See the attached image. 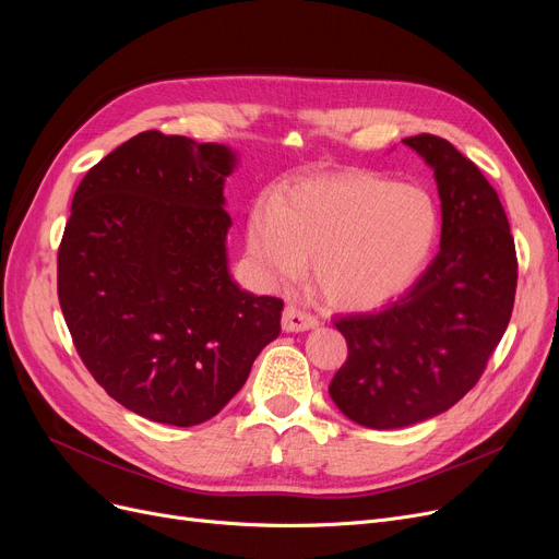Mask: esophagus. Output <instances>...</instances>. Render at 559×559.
Instances as JSON below:
<instances>
[{"instance_id": "34e87169", "label": "esophagus", "mask_w": 559, "mask_h": 559, "mask_svg": "<svg viewBox=\"0 0 559 559\" xmlns=\"http://www.w3.org/2000/svg\"><path fill=\"white\" fill-rule=\"evenodd\" d=\"M319 324V319L314 314H310L304 308L297 306H287L283 312V331L287 333H301V331H310Z\"/></svg>"}]
</instances>
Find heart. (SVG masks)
<instances>
[{
	"mask_svg": "<svg viewBox=\"0 0 559 559\" xmlns=\"http://www.w3.org/2000/svg\"><path fill=\"white\" fill-rule=\"evenodd\" d=\"M435 199L417 186L376 174L308 179L258 201L247 222V249L272 281H295L314 264L324 297L340 308H373L413 285L439 238Z\"/></svg>",
	"mask_w": 559,
	"mask_h": 559,
	"instance_id": "heart-1",
	"label": "heart"
}]
</instances>
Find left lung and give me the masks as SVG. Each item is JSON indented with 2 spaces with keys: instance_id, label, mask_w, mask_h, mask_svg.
I'll return each instance as SVG.
<instances>
[{
  "instance_id": "left-lung-1",
  "label": "left lung",
  "mask_w": 559,
  "mask_h": 559,
  "mask_svg": "<svg viewBox=\"0 0 559 559\" xmlns=\"http://www.w3.org/2000/svg\"><path fill=\"white\" fill-rule=\"evenodd\" d=\"M403 142L435 169L439 253L390 306L335 317L348 356L329 385L350 421L376 430L430 419L472 390L510 324L516 292L514 238L483 171L444 138Z\"/></svg>"
}]
</instances>
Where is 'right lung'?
Listing matches in <instances>:
<instances>
[{
    "instance_id": "obj_1",
    "label": "right lung",
    "mask_w": 559,
    "mask_h": 559,
    "mask_svg": "<svg viewBox=\"0 0 559 559\" xmlns=\"http://www.w3.org/2000/svg\"><path fill=\"white\" fill-rule=\"evenodd\" d=\"M228 146L142 131L79 183L58 247V301L76 354L131 413L215 417L281 333L283 301L228 274Z\"/></svg>"
}]
</instances>
